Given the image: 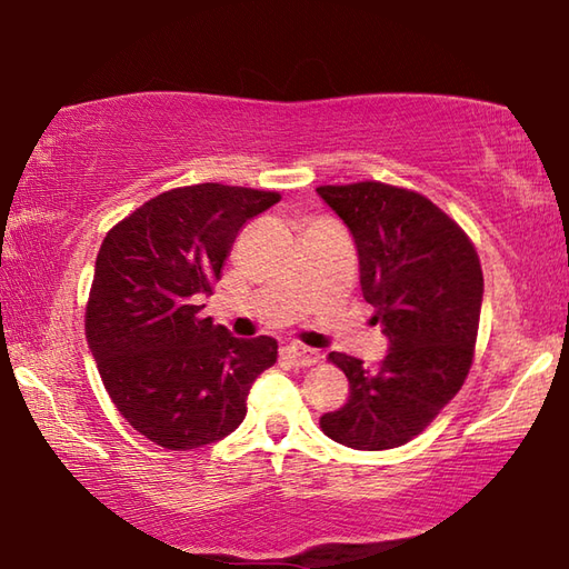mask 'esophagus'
Returning a JSON list of instances; mask_svg holds the SVG:
<instances>
[{
  "mask_svg": "<svg viewBox=\"0 0 569 569\" xmlns=\"http://www.w3.org/2000/svg\"><path fill=\"white\" fill-rule=\"evenodd\" d=\"M283 356H286V359L291 361L293 366H313L316 361L321 359V356L316 353L313 349H306V346H296V343L286 346V349H283Z\"/></svg>",
  "mask_w": 569,
  "mask_h": 569,
  "instance_id": "1",
  "label": "esophagus"
}]
</instances>
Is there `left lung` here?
I'll return each instance as SVG.
<instances>
[{"mask_svg":"<svg viewBox=\"0 0 569 569\" xmlns=\"http://www.w3.org/2000/svg\"><path fill=\"white\" fill-rule=\"evenodd\" d=\"M359 253L361 293L389 339L377 369L331 351L349 401L321 417L323 435L351 449L407 445L465 383L475 353L485 278L475 246L419 192L353 182L321 186Z\"/></svg>","mask_w":569,"mask_h":569,"instance_id":"left-lung-1","label":"left lung"}]
</instances>
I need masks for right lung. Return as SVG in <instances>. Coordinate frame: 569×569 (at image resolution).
I'll return each mask as SVG.
<instances>
[{"label": "right lung", "mask_w": 569, "mask_h": 569, "mask_svg": "<svg viewBox=\"0 0 569 569\" xmlns=\"http://www.w3.org/2000/svg\"><path fill=\"white\" fill-rule=\"evenodd\" d=\"M278 200L220 182L176 188L102 240L88 346L114 407L160 447L198 449L236 431L250 387L278 359L271 336L236 339L200 313L238 230Z\"/></svg>", "instance_id": "add662e5"}]
</instances>
